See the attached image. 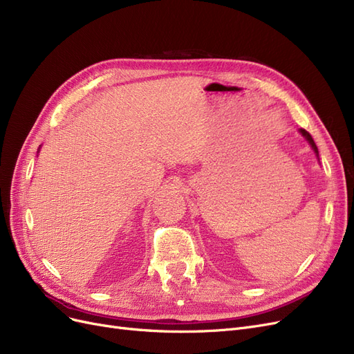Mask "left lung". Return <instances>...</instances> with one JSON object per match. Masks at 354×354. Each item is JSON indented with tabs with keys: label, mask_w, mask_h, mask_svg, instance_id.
<instances>
[{
	"label": "left lung",
	"mask_w": 354,
	"mask_h": 354,
	"mask_svg": "<svg viewBox=\"0 0 354 354\" xmlns=\"http://www.w3.org/2000/svg\"><path fill=\"white\" fill-rule=\"evenodd\" d=\"M300 131V134H302L306 140H308V142L310 144V147L313 149V151H315L317 153V156H318V147H317V144H315V141H313V138H312V136L308 133V131L306 129H304V128H300L299 129Z\"/></svg>",
	"instance_id": "obj_1"
}]
</instances>
